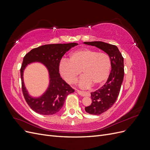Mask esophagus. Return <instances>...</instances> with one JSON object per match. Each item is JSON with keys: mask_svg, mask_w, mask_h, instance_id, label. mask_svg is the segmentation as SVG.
<instances>
[{"mask_svg": "<svg viewBox=\"0 0 150 150\" xmlns=\"http://www.w3.org/2000/svg\"><path fill=\"white\" fill-rule=\"evenodd\" d=\"M77 92L78 93V94L81 96H89L90 94L88 92H85V91H80V90H77Z\"/></svg>", "mask_w": 150, "mask_h": 150, "instance_id": "34e87169", "label": "esophagus"}]
</instances>
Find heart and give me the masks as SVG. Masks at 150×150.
I'll list each match as a JSON object with an SVG mask.
<instances>
[{"instance_id": "b5f03b06", "label": "heart", "mask_w": 150, "mask_h": 150, "mask_svg": "<svg viewBox=\"0 0 150 150\" xmlns=\"http://www.w3.org/2000/svg\"><path fill=\"white\" fill-rule=\"evenodd\" d=\"M111 60L105 52L84 48L72 52L70 60L63 59L59 64L60 73L68 83L76 81L81 72L84 74L78 84L81 88H88L103 84L110 74Z\"/></svg>"}]
</instances>
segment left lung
<instances>
[{"label":"left lung","mask_w":150,"mask_h":150,"mask_svg":"<svg viewBox=\"0 0 150 150\" xmlns=\"http://www.w3.org/2000/svg\"><path fill=\"white\" fill-rule=\"evenodd\" d=\"M84 44L101 49L111 60V71L106 83L96 91L91 93L92 103L85 107V111L89 114L99 115L111 108L119 96L124 78V59L115 45L101 41L84 42Z\"/></svg>","instance_id":"8db88e82"}]
</instances>
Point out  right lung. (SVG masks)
Wrapping results in <instances>:
<instances>
[{
	"instance_id": "right-lung-1",
	"label": "right lung",
	"mask_w": 150,
	"mask_h": 150,
	"mask_svg": "<svg viewBox=\"0 0 150 150\" xmlns=\"http://www.w3.org/2000/svg\"><path fill=\"white\" fill-rule=\"evenodd\" d=\"M78 44H46L32 49L25 54L21 68L22 89L27 103L34 111L42 115H52L58 112L64 105L68 94L74 89L66 83L60 76L59 63L64 54ZM40 62L47 68L50 76V84L47 91L40 97H32L23 82V71L31 63Z\"/></svg>"
}]
</instances>
